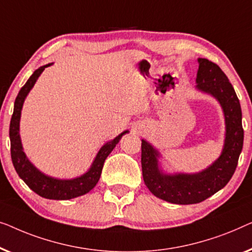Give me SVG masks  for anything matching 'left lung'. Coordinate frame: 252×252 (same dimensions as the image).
<instances>
[{
	"label": "left lung",
	"instance_id": "left-lung-1",
	"mask_svg": "<svg viewBox=\"0 0 252 252\" xmlns=\"http://www.w3.org/2000/svg\"><path fill=\"white\" fill-rule=\"evenodd\" d=\"M197 62V90L214 95L225 115V144L220 157L201 172L166 175L158 168V152L141 140L145 185L157 197L175 204L200 203L225 187L235 172L243 147L242 112L235 90L217 63L205 58Z\"/></svg>",
	"mask_w": 252,
	"mask_h": 252
}]
</instances>
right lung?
Wrapping results in <instances>:
<instances>
[{"mask_svg":"<svg viewBox=\"0 0 252 252\" xmlns=\"http://www.w3.org/2000/svg\"><path fill=\"white\" fill-rule=\"evenodd\" d=\"M52 63H48L37 68L32 74V76L21 88L18 95H17L15 101V108H13V114L10 122V143H11V158L13 166H15L17 173L21 179L26 183V185L38 195L49 200H70V198L84 195L89 193L90 190L95 186L100 178L102 166L106 158L109 153L114 150L116 144L119 143L123 134L129 131H125L114 139L106 143L100 150H99L97 157H95L91 168L84 173V175L77 177L74 179H57L52 177L45 176L40 170H37L28 160L26 154L23 151V145H21L20 134H19V122L21 115V108L25 101V98L34 87L35 82L43 72L45 67L50 66Z\"/></svg>","mask_w":252,"mask_h":252,"instance_id":"right-lung-1","label":"right lung"}]
</instances>
